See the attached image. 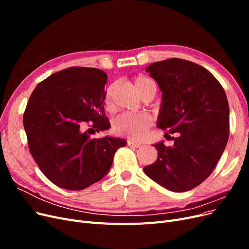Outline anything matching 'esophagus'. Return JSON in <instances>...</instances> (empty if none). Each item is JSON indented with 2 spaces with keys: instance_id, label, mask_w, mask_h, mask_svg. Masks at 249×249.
Here are the masks:
<instances>
[{
  "instance_id": "obj_1",
  "label": "esophagus",
  "mask_w": 249,
  "mask_h": 249,
  "mask_svg": "<svg viewBox=\"0 0 249 249\" xmlns=\"http://www.w3.org/2000/svg\"><path fill=\"white\" fill-rule=\"evenodd\" d=\"M127 145H129V146H132V147H136V148H138V147H140L142 144H141V143H139V142H135V141L129 140V141H127Z\"/></svg>"
}]
</instances>
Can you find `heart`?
<instances>
[{
	"mask_svg": "<svg viewBox=\"0 0 249 249\" xmlns=\"http://www.w3.org/2000/svg\"><path fill=\"white\" fill-rule=\"evenodd\" d=\"M150 86H156L155 83L145 77H138L135 80V88L141 95L144 90ZM113 87L107 88L105 93V107L112 111L114 105L112 102ZM153 124V118L148 113H134V114H122L115 118L113 123V130L120 136H124L130 139H141L144 136L146 131Z\"/></svg>",
	"mask_w": 249,
	"mask_h": 249,
	"instance_id": "heart-1",
	"label": "heart"
}]
</instances>
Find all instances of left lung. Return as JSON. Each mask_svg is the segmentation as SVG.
<instances>
[{"instance_id": "obj_1", "label": "left lung", "mask_w": 249, "mask_h": 249, "mask_svg": "<svg viewBox=\"0 0 249 249\" xmlns=\"http://www.w3.org/2000/svg\"><path fill=\"white\" fill-rule=\"evenodd\" d=\"M145 71L162 91L157 125L178 137L171 146L164 141L154 144L158 159L143 170L170 191L191 190L212 173L227 146V94L208 70L187 60H164Z\"/></svg>"}]
</instances>
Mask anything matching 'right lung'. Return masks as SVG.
Instances as JSON below:
<instances>
[{
  "label": "right lung",
  "mask_w": 249,
  "mask_h": 249,
  "mask_svg": "<svg viewBox=\"0 0 249 249\" xmlns=\"http://www.w3.org/2000/svg\"><path fill=\"white\" fill-rule=\"evenodd\" d=\"M107 73L72 66L36 86L24 113L30 153L52 183L83 190L107 175L122 138L91 135L110 129L105 115Z\"/></svg>",
  "instance_id": "add662e5"
}]
</instances>
